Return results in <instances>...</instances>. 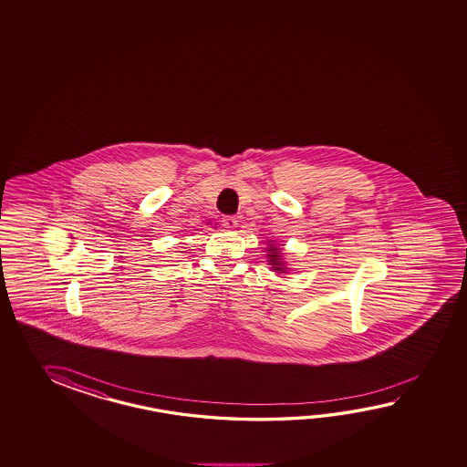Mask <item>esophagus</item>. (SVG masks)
Returning a JSON list of instances; mask_svg holds the SVG:
<instances>
[{
  "label": "esophagus",
  "mask_w": 467,
  "mask_h": 467,
  "mask_svg": "<svg viewBox=\"0 0 467 467\" xmlns=\"http://www.w3.org/2000/svg\"><path fill=\"white\" fill-rule=\"evenodd\" d=\"M222 222H223V227H225V229H235V227L238 225V220L235 219V217H232V215L223 217Z\"/></svg>",
  "instance_id": "34e87169"
}]
</instances>
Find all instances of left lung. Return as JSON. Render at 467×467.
<instances>
[{"mask_svg": "<svg viewBox=\"0 0 467 467\" xmlns=\"http://www.w3.org/2000/svg\"><path fill=\"white\" fill-rule=\"evenodd\" d=\"M270 254H268V262H270V265L274 268L275 272H280V274H284L286 272V268H285V264L282 262V258H280V252H278V248H275V245L270 247L268 250Z\"/></svg>", "mask_w": 467, "mask_h": 467, "instance_id": "left-lung-1", "label": "left lung"}]
</instances>
